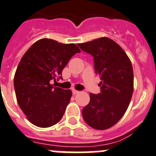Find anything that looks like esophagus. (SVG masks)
Masks as SVG:
<instances>
[{
  "label": "esophagus",
  "instance_id": "obj_1",
  "mask_svg": "<svg viewBox=\"0 0 156 156\" xmlns=\"http://www.w3.org/2000/svg\"><path fill=\"white\" fill-rule=\"evenodd\" d=\"M78 93H79V91H77V90H75V89L72 90V94H78Z\"/></svg>",
  "mask_w": 156,
  "mask_h": 156
}]
</instances>
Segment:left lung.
<instances>
[{
    "label": "left lung",
    "instance_id": "obj_1",
    "mask_svg": "<svg viewBox=\"0 0 156 156\" xmlns=\"http://www.w3.org/2000/svg\"><path fill=\"white\" fill-rule=\"evenodd\" d=\"M78 45L92 55L94 71L101 79V93L90 94L89 103L82 110L83 119L93 129H108L122 119L130 103L134 88L132 62L124 50L108 37Z\"/></svg>",
    "mask_w": 156,
    "mask_h": 156
}]
</instances>
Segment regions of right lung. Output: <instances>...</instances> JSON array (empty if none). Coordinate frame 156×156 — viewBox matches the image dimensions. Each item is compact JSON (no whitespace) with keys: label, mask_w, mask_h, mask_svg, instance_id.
I'll list each match as a JSON object with an SVG mask.
<instances>
[{"label":"right lung","mask_w":156,"mask_h":156,"mask_svg":"<svg viewBox=\"0 0 156 156\" xmlns=\"http://www.w3.org/2000/svg\"><path fill=\"white\" fill-rule=\"evenodd\" d=\"M79 52L75 44L42 38L23 55L14 75V90L19 106L33 125L48 128L62 119L72 92L54 87L51 81L62 78L68 61Z\"/></svg>","instance_id":"add662e5"}]
</instances>
